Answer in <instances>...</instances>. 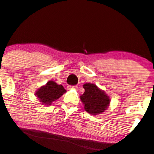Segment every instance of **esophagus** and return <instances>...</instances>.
Instances as JSON below:
<instances>
[{"instance_id": "esophagus-1", "label": "esophagus", "mask_w": 154, "mask_h": 154, "mask_svg": "<svg viewBox=\"0 0 154 154\" xmlns=\"http://www.w3.org/2000/svg\"><path fill=\"white\" fill-rule=\"evenodd\" d=\"M71 88H77V86H68V89H71Z\"/></svg>"}]
</instances>
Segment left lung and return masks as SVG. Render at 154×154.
<instances>
[{"instance_id":"obj_1","label":"left lung","mask_w":154,"mask_h":154,"mask_svg":"<svg viewBox=\"0 0 154 154\" xmlns=\"http://www.w3.org/2000/svg\"><path fill=\"white\" fill-rule=\"evenodd\" d=\"M85 92L80 96L84 109L91 115L100 114L106 111L110 104V98L103 90L91 83L83 85Z\"/></svg>"}]
</instances>
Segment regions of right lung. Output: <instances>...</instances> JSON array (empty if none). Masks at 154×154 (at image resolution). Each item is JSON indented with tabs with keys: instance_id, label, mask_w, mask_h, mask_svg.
Wrapping results in <instances>:
<instances>
[{
	"instance_id": "right-lung-1",
	"label": "right lung",
	"mask_w": 154,
	"mask_h": 154,
	"mask_svg": "<svg viewBox=\"0 0 154 154\" xmlns=\"http://www.w3.org/2000/svg\"><path fill=\"white\" fill-rule=\"evenodd\" d=\"M66 91L62 85L57 84L53 81H48L45 86H41L35 92V96L40 102L50 106L53 101L58 99Z\"/></svg>"
}]
</instances>
